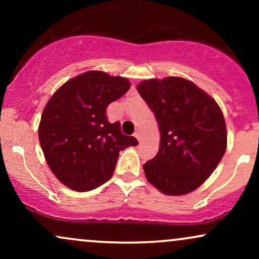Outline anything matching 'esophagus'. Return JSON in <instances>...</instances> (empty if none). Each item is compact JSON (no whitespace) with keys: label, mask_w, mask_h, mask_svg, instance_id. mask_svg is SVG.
<instances>
[{"label":"esophagus","mask_w":259,"mask_h":259,"mask_svg":"<svg viewBox=\"0 0 259 259\" xmlns=\"http://www.w3.org/2000/svg\"><path fill=\"white\" fill-rule=\"evenodd\" d=\"M134 136H135V138L138 139L139 141H141V135H140V132H136L135 134H134Z\"/></svg>","instance_id":"1"}]
</instances>
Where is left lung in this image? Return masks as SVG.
Listing matches in <instances>:
<instances>
[{
	"label": "left lung",
	"mask_w": 259,
	"mask_h": 259,
	"mask_svg": "<svg viewBox=\"0 0 259 259\" xmlns=\"http://www.w3.org/2000/svg\"><path fill=\"white\" fill-rule=\"evenodd\" d=\"M136 89L154 113L160 134L158 153L144 164L146 179L164 195L192 192L210 177L227 150L221 107L179 76L144 80Z\"/></svg>",
	"instance_id": "left-lung-1"
}]
</instances>
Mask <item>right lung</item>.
Masks as SVG:
<instances>
[{
  "label": "right lung",
  "mask_w": 259,
  "mask_h": 259,
  "mask_svg": "<svg viewBox=\"0 0 259 259\" xmlns=\"http://www.w3.org/2000/svg\"><path fill=\"white\" fill-rule=\"evenodd\" d=\"M129 89L126 78L89 70L64 82L49 100L38 140L47 164L63 185L79 192L96 189L112 178L119 151L139 144L106 117L109 103Z\"/></svg>",
  "instance_id": "right-lung-1"
}]
</instances>
